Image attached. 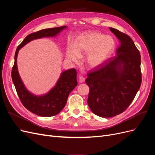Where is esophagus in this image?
Returning <instances> with one entry per match:
<instances>
[{"label": "esophagus", "mask_w": 155, "mask_h": 155, "mask_svg": "<svg viewBox=\"0 0 155 155\" xmlns=\"http://www.w3.org/2000/svg\"><path fill=\"white\" fill-rule=\"evenodd\" d=\"M85 81V78L83 77V76H80L79 78V82L80 83H84Z\"/></svg>", "instance_id": "esophagus-1"}]
</instances>
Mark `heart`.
I'll use <instances>...</instances> for the list:
<instances>
[{"mask_svg": "<svg viewBox=\"0 0 155 155\" xmlns=\"http://www.w3.org/2000/svg\"><path fill=\"white\" fill-rule=\"evenodd\" d=\"M115 48V41L112 37L98 32L87 33L76 40L74 50L70 49L67 58L78 61L83 54L88 53L87 63L91 68H96L104 63Z\"/></svg>", "mask_w": 155, "mask_h": 155, "instance_id": "obj_1", "label": "heart"}]
</instances>
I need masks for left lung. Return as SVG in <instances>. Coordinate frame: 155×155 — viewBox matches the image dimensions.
<instances>
[{"label":"left lung","mask_w":155,"mask_h":155,"mask_svg":"<svg viewBox=\"0 0 155 155\" xmlns=\"http://www.w3.org/2000/svg\"><path fill=\"white\" fill-rule=\"evenodd\" d=\"M120 41L116 55L87 74V103L94 114L110 118L122 113L133 101L142 83L141 57L133 41L109 28Z\"/></svg>","instance_id":"1"}]
</instances>
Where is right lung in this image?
Instances as JSON below:
<instances>
[{"label":"right lung","instance_id":"right-lung-1","mask_svg":"<svg viewBox=\"0 0 155 155\" xmlns=\"http://www.w3.org/2000/svg\"><path fill=\"white\" fill-rule=\"evenodd\" d=\"M67 26L43 29L27 35L17 46L15 54V62L12 70V78L18 97L26 109L36 115L50 117L59 114L67 104L70 93L78 85L77 72L75 68L64 71L55 86L45 95L37 96L30 93L25 88L19 74L17 65V54L22 46L30 41L46 37H54L59 34Z\"/></svg>","mask_w":155,"mask_h":155}]
</instances>
